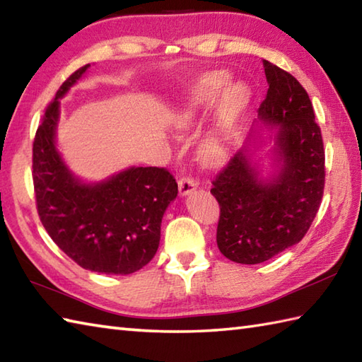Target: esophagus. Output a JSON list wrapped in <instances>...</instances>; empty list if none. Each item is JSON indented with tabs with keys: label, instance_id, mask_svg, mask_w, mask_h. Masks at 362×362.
Listing matches in <instances>:
<instances>
[{
	"label": "esophagus",
	"instance_id": "34e87169",
	"mask_svg": "<svg viewBox=\"0 0 362 362\" xmlns=\"http://www.w3.org/2000/svg\"><path fill=\"white\" fill-rule=\"evenodd\" d=\"M177 183H179V193H180V196H188L189 193H193V191L197 187V183L193 179V177H188V175L180 177L179 182H177Z\"/></svg>",
	"mask_w": 362,
	"mask_h": 362
}]
</instances>
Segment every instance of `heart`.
<instances>
[{
	"mask_svg": "<svg viewBox=\"0 0 362 362\" xmlns=\"http://www.w3.org/2000/svg\"><path fill=\"white\" fill-rule=\"evenodd\" d=\"M228 82L230 76L224 71L206 73L201 79H197L174 115L175 127L188 129L197 119H201L206 110H210L216 104L222 90L228 86ZM249 103L250 90L244 83L230 86L226 93L222 95L216 118L205 132L201 146H199L201 157L206 163L218 165L227 158L235 124L243 112L247 109Z\"/></svg>",
	"mask_w": 362,
	"mask_h": 362,
	"instance_id": "1",
	"label": "heart"
}]
</instances>
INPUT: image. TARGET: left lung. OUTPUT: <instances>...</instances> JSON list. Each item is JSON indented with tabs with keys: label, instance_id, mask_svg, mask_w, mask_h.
Here are the masks:
<instances>
[{
	"label": "left lung",
	"instance_id": "8db88e82",
	"mask_svg": "<svg viewBox=\"0 0 362 362\" xmlns=\"http://www.w3.org/2000/svg\"><path fill=\"white\" fill-rule=\"evenodd\" d=\"M267 93L259 119L276 126L274 177H259L244 148L214 179L219 204L216 243L222 255L241 264H258L302 241L324 196L325 149L311 99L300 82L263 60Z\"/></svg>",
	"mask_w": 362,
	"mask_h": 362
}]
</instances>
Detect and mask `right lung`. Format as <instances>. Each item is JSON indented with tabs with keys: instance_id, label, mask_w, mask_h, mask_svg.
I'll use <instances>...</instances> for the list:
<instances>
[{
	"instance_id": "obj_1",
	"label": "right lung",
	"mask_w": 362,
	"mask_h": 362,
	"mask_svg": "<svg viewBox=\"0 0 362 362\" xmlns=\"http://www.w3.org/2000/svg\"><path fill=\"white\" fill-rule=\"evenodd\" d=\"M79 68L48 104L33 144L37 211L51 240L91 272L127 275L156 255L161 218L179 189L166 168H129L101 183H82L56 149L59 99L81 79Z\"/></svg>"
}]
</instances>
